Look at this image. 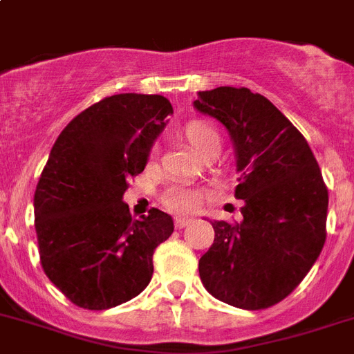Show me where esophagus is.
<instances>
[{
    "label": "esophagus",
    "instance_id": "esophagus-1",
    "mask_svg": "<svg viewBox=\"0 0 354 354\" xmlns=\"http://www.w3.org/2000/svg\"><path fill=\"white\" fill-rule=\"evenodd\" d=\"M188 224H192L189 218H175V227H177V230H183V227H186Z\"/></svg>",
    "mask_w": 354,
    "mask_h": 354
}]
</instances>
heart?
<instances>
[{
	"mask_svg": "<svg viewBox=\"0 0 354 354\" xmlns=\"http://www.w3.org/2000/svg\"><path fill=\"white\" fill-rule=\"evenodd\" d=\"M184 137H186L188 145L192 146V150L203 159H212L221 150V137L208 122L189 121L184 127ZM203 197L204 195L201 189L186 186V184H174V186L165 189L160 201L170 212L188 215L201 206Z\"/></svg>",
	"mask_w": 354,
	"mask_h": 354,
	"instance_id": "1",
	"label": "heart"
}]
</instances>
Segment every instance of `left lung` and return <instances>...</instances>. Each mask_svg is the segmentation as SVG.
I'll use <instances>...</instances> for the list:
<instances>
[{
    "label": "left lung",
    "instance_id": "left-lung-1",
    "mask_svg": "<svg viewBox=\"0 0 354 354\" xmlns=\"http://www.w3.org/2000/svg\"><path fill=\"white\" fill-rule=\"evenodd\" d=\"M198 112L221 121L241 171V223L215 221L198 275L215 299L241 309L284 300L313 268L326 242L328 186L313 151L270 99L248 88L198 92Z\"/></svg>",
    "mask_w": 354,
    "mask_h": 354
}]
</instances>
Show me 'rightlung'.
Listing matches in <instances>:
<instances>
[{
  "mask_svg": "<svg viewBox=\"0 0 354 354\" xmlns=\"http://www.w3.org/2000/svg\"><path fill=\"white\" fill-rule=\"evenodd\" d=\"M171 113L162 95L118 93L75 115L52 146L34 226L43 271L79 308H115L151 280L153 251L174 221L157 208L136 221L122 195Z\"/></svg>",
  "mask_w": 354,
  "mask_h": 354,
  "instance_id": "obj_1",
  "label": "right lung"
}]
</instances>
